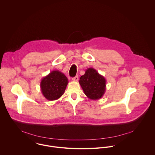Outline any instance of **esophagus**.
<instances>
[{
    "label": "esophagus",
    "instance_id": "obj_1",
    "mask_svg": "<svg viewBox=\"0 0 155 155\" xmlns=\"http://www.w3.org/2000/svg\"><path fill=\"white\" fill-rule=\"evenodd\" d=\"M72 80H73V81H74V82H78V80H79V78H78V76H76L73 78H72Z\"/></svg>",
    "mask_w": 155,
    "mask_h": 155
}]
</instances>
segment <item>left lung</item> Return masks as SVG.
<instances>
[{
	"label": "left lung",
	"mask_w": 155,
	"mask_h": 155,
	"mask_svg": "<svg viewBox=\"0 0 155 155\" xmlns=\"http://www.w3.org/2000/svg\"><path fill=\"white\" fill-rule=\"evenodd\" d=\"M79 84L86 96L91 100L103 97L106 89V80L94 68H88L81 76Z\"/></svg>",
	"instance_id": "left-lung-1"
}]
</instances>
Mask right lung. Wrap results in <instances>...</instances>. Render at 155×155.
Wrapping results in <instances>:
<instances>
[{
	"label": "right lung",
	"instance_id": "add662e5",
	"mask_svg": "<svg viewBox=\"0 0 155 155\" xmlns=\"http://www.w3.org/2000/svg\"><path fill=\"white\" fill-rule=\"evenodd\" d=\"M68 83V79L64 73L59 70H53L42 78L40 86L45 98L54 101L63 95Z\"/></svg>",
	"mask_w": 155,
	"mask_h": 155
}]
</instances>
